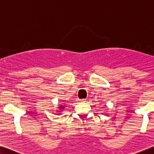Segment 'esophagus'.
Here are the masks:
<instances>
[{
  "label": "esophagus",
  "instance_id": "esophagus-1",
  "mask_svg": "<svg viewBox=\"0 0 154 154\" xmlns=\"http://www.w3.org/2000/svg\"><path fill=\"white\" fill-rule=\"evenodd\" d=\"M79 101H80V102H85V101H86V99H79Z\"/></svg>",
  "mask_w": 154,
  "mask_h": 154
}]
</instances>
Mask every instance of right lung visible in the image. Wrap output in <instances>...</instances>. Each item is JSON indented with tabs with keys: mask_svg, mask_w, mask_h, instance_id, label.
<instances>
[{
	"mask_svg": "<svg viewBox=\"0 0 154 154\" xmlns=\"http://www.w3.org/2000/svg\"><path fill=\"white\" fill-rule=\"evenodd\" d=\"M64 107H65V106H62V105H61V106L59 107V109H60V112H62V110H63V109H64Z\"/></svg>",
	"mask_w": 154,
	"mask_h": 154,
	"instance_id": "1",
	"label": "right lung"
}]
</instances>
